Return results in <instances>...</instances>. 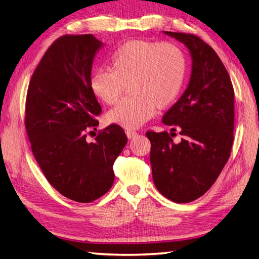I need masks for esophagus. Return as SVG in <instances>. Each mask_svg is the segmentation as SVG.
Returning <instances> with one entry per match:
<instances>
[{
    "mask_svg": "<svg viewBox=\"0 0 259 259\" xmlns=\"http://www.w3.org/2000/svg\"><path fill=\"white\" fill-rule=\"evenodd\" d=\"M125 134H126V137H128L129 139L134 138V137H136V136L138 135V134H137V131L131 130V129H128V130H126V131H125Z\"/></svg>",
    "mask_w": 259,
    "mask_h": 259,
    "instance_id": "obj_1",
    "label": "esophagus"
}]
</instances>
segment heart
<instances>
[{
  "mask_svg": "<svg viewBox=\"0 0 259 259\" xmlns=\"http://www.w3.org/2000/svg\"><path fill=\"white\" fill-rule=\"evenodd\" d=\"M110 69L91 77L94 95L113 105L129 83L130 97L107 113V120L125 128H138L156 111L171 106L182 91L187 60L180 46L170 41L134 39L122 44L110 58Z\"/></svg>",
  "mask_w": 259,
  "mask_h": 259,
  "instance_id": "heart-1",
  "label": "heart"
}]
</instances>
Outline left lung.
<instances>
[{
    "mask_svg": "<svg viewBox=\"0 0 259 259\" xmlns=\"http://www.w3.org/2000/svg\"><path fill=\"white\" fill-rule=\"evenodd\" d=\"M190 51L189 84L163 115L167 131L146 133L157 190L175 203H190L203 196L219 178L231 155L234 129V91L216 52L194 34L165 31ZM179 130L182 142L171 137Z\"/></svg>",
    "mask_w": 259,
    "mask_h": 259,
    "instance_id": "1",
    "label": "left lung"
}]
</instances>
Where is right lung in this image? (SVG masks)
<instances>
[{"mask_svg": "<svg viewBox=\"0 0 259 259\" xmlns=\"http://www.w3.org/2000/svg\"><path fill=\"white\" fill-rule=\"evenodd\" d=\"M102 41L92 34L53 41L28 86L25 126L32 154L54 189L78 203L105 195L114 181L113 164L128 138L115 123L98 130L102 107L91 84L92 65Z\"/></svg>", "mask_w": 259, "mask_h": 259, "instance_id": "obj_1", "label": "right lung"}]
</instances>
